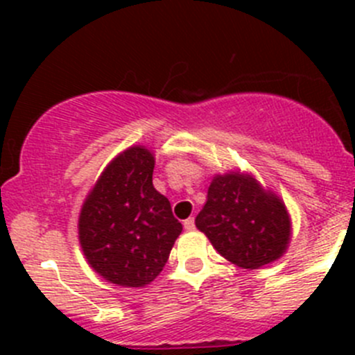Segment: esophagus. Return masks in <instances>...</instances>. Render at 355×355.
<instances>
[{
    "label": "esophagus",
    "mask_w": 355,
    "mask_h": 355,
    "mask_svg": "<svg viewBox=\"0 0 355 355\" xmlns=\"http://www.w3.org/2000/svg\"><path fill=\"white\" fill-rule=\"evenodd\" d=\"M184 228L185 230H194L196 228V221H194V218H187V220L184 221Z\"/></svg>",
    "instance_id": "esophagus-1"
}]
</instances>
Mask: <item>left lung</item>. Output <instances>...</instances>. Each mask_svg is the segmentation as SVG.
I'll list each match as a JSON object with an SVG mask.
<instances>
[{
    "instance_id": "1",
    "label": "left lung",
    "mask_w": 355,
    "mask_h": 355,
    "mask_svg": "<svg viewBox=\"0 0 355 355\" xmlns=\"http://www.w3.org/2000/svg\"><path fill=\"white\" fill-rule=\"evenodd\" d=\"M196 227L225 259L245 270L277 261L290 242L284 200L239 171L213 178Z\"/></svg>"
}]
</instances>
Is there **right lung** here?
Masks as SVG:
<instances>
[{"label":"right lung","mask_w":355,"mask_h":355,"mask_svg":"<svg viewBox=\"0 0 355 355\" xmlns=\"http://www.w3.org/2000/svg\"><path fill=\"white\" fill-rule=\"evenodd\" d=\"M155 156L132 146L105 168L89 192L78 241L96 273L120 287H144L161 273L182 223L153 185Z\"/></svg>","instance_id":"obj_1"}]
</instances>
